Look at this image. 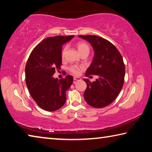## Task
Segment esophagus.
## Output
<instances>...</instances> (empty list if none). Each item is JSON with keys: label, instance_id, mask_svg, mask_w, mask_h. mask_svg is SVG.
<instances>
[{"label": "esophagus", "instance_id": "1", "mask_svg": "<svg viewBox=\"0 0 152 152\" xmlns=\"http://www.w3.org/2000/svg\"><path fill=\"white\" fill-rule=\"evenodd\" d=\"M81 78H79V77H77V76H74V80L75 81H78V80H80Z\"/></svg>", "mask_w": 152, "mask_h": 152}]
</instances>
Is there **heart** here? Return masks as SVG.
Here are the masks:
<instances>
[{
  "mask_svg": "<svg viewBox=\"0 0 152 152\" xmlns=\"http://www.w3.org/2000/svg\"><path fill=\"white\" fill-rule=\"evenodd\" d=\"M77 48H78V50L80 52V53L83 52V51H89V47L88 45L86 44V43H84V42H80L77 44ZM67 50V48L65 47L64 48L62 51H61V58H64L65 57V54H66V51ZM70 71L74 74H78L80 73V68L77 66H72L70 68Z\"/></svg>",
  "mask_w": 152,
  "mask_h": 152,
  "instance_id": "b5f03b06",
  "label": "heart"
}]
</instances>
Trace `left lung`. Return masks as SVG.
Segmentation results:
<instances>
[{
    "label": "left lung",
    "mask_w": 152,
    "mask_h": 152,
    "mask_svg": "<svg viewBox=\"0 0 152 152\" xmlns=\"http://www.w3.org/2000/svg\"><path fill=\"white\" fill-rule=\"evenodd\" d=\"M93 48L94 57L85 76H99L93 82L84 78L87 87L84 97L87 104L95 108H103L116 99L123 85L125 65L121 55L115 46L96 35H79Z\"/></svg>",
    "instance_id": "8db88e82"
}]
</instances>
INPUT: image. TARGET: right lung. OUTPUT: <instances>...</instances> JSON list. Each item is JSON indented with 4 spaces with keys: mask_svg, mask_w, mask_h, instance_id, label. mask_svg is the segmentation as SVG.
Segmentation results:
<instances>
[{
    "mask_svg": "<svg viewBox=\"0 0 152 152\" xmlns=\"http://www.w3.org/2000/svg\"><path fill=\"white\" fill-rule=\"evenodd\" d=\"M74 37L55 36L43 39L33 49L25 66V81L31 96L38 106L55 111L66 101V92L73 82L72 76L58 80L53 75L61 65L62 45Z\"/></svg>",
    "mask_w": 152,
    "mask_h": 152,
    "instance_id": "add662e5",
    "label": "right lung"
}]
</instances>
